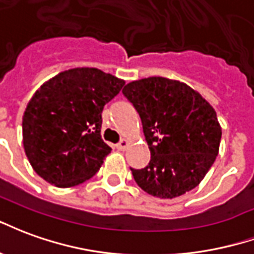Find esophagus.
Returning <instances> with one entry per match:
<instances>
[{"mask_svg": "<svg viewBox=\"0 0 254 254\" xmlns=\"http://www.w3.org/2000/svg\"><path fill=\"white\" fill-rule=\"evenodd\" d=\"M127 146H128V140L122 139L119 142V143L116 145V147H118V149H119V150H126V149H127Z\"/></svg>", "mask_w": 254, "mask_h": 254, "instance_id": "obj_1", "label": "esophagus"}]
</instances>
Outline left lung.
<instances>
[{
  "instance_id": "8db88e82",
  "label": "left lung",
  "mask_w": 254,
  "mask_h": 254,
  "mask_svg": "<svg viewBox=\"0 0 254 254\" xmlns=\"http://www.w3.org/2000/svg\"><path fill=\"white\" fill-rule=\"evenodd\" d=\"M143 126L151 160L142 169L129 168L142 190L173 199L193 190L214 164L222 129L214 108L180 81L149 77L122 90Z\"/></svg>"
}]
</instances>
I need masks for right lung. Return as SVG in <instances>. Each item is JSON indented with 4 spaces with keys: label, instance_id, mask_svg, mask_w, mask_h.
<instances>
[{
    "label": "right lung",
    "instance_id": "1",
    "mask_svg": "<svg viewBox=\"0 0 254 254\" xmlns=\"http://www.w3.org/2000/svg\"><path fill=\"white\" fill-rule=\"evenodd\" d=\"M125 85L94 67L66 70L40 86L23 116V143L33 170L59 188L99 172L111 151L101 139V112Z\"/></svg>",
    "mask_w": 254,
    "mask_h": 254
}]
</instances>
